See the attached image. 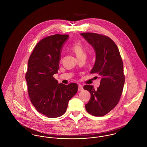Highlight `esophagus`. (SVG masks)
I'll return each instance as SVG.
<instances>
[{
  "instance_id": "obj_1",
  "label": "esophagus",
  "mask_w": 147,
  "mask_h": 147,
  "mask_svg": "<svg viewBox=\"0 0 147 147\" xmlns=\"http://www.w3.org/2000/svg\"><path fill=\"white\" fill-rule=\"evenodd\" d=\"M78 90L79 91H82V90H83V87L81 84H79L78 85Z\"/></svg>"
}]
</instances>
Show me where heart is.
<instances>
[{"label":"heart","instance_id":"heart-1","mask_svg":"<svg viewBox=\"0 0 147 147\" xmlns=\"http://www.w3.org/2000/svg\"><path fill=\"white\" fill-rule=\"evenodd\" d=\"M72 50L75 53L78 58H79L82 57L86 56L85 50L82 43L78 41L74 42L71 46Z\"/></svg>","mask_w":147,"mask_h":147}]
</instances>
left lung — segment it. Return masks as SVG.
Masks as SVG:
<instances>
[{
    "label": "left lung",
    "mask_w": 147,
    "mask_h": 147,
    "mask_svg": "<svg viewBox=\"0 0 147 147\" xmlns=\"http://www.w3.org/2000/svg\"><path fill=\"white\" fill-rule=\"evenodd\" d=\"M80 34L96 52L90 74H97L101 78L97 90L92 85H84L91 96L85 109L93 116L102 117L117 106L122 94L125 82L122 59L117 45L109 37L88 32Z\"/></svg>",
    "instance_id": "left-lung-1"
}]
</instances>
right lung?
<instances>
[{"label":"right lung","instance_id":"obj_1","mask_svg":"<svg viewBox=\"0 0 147 147\" xmlns=\"http://www.w3.org/2000/svg\"><path fill=\"white\" fill-rule=\"evenodd\" d=\"M68 37L57 34L43 38L28 62L25 79L30 101L39 113L49 118L63 115L78 90V84H58L53 77L59 68L62 47Z\"/></svg>","mask_w":147,"mask_h":147}]
</instances>
